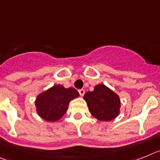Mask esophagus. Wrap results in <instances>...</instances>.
Masks as SVG:
<instances>
[{
  "label": "esophagus",
  "instance_id": "1",
  "mask_svg": "<svg viewBox=\"0 0 160 160\" xmlns=\"http://www.w3.org/2000/svg\"><path fill=\"white\" fill-rule=\"evenodd\" d=\"M78 92L81 97H83V96L84 95V93H85V91H84V89H83V88H82V89H79Z\"/></svg>",
  "mask_w": 160,
  "mask_h": 160
}]
</instances>
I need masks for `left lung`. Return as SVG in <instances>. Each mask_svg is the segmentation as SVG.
<instances>
[{
    "label": "left lung",
    "mask_w": 160,
    "mask_h": 160,
    "mask_svg": "<svg viewBox=\"0 0 160 160\" xmlns=\"http://www.w3.org/2000/svg\"><path fill=\"white\" fill-rule=\"evenodd\" d=\"M91 114L100 121H111L120 113L121 101L118 95L105 85L99 84L92 92L84 96Z\"/></svg>",
    "instance_id": "obj_1"
}]
</instances>
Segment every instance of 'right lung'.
<instances>
[{"mask_svg": "<svg viewBox=\"0 0 160 160\" xmlns=\"http://www.w3.org/2000/svg\"><path fill=\"white\" fill-rule=\"evenodd\" d=\"M79 95L78 92L73 88H65L60 84L54 85L37 97V113L45 121L56 122L65 114L69 102Z\"/></svg>", "mask_w": 160, "mask_h": 160, "instance_id": "obj_1", "label": "right lung"}]
</instances>
